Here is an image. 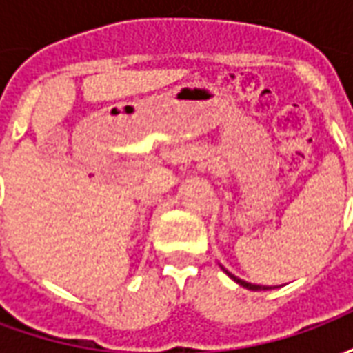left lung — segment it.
Returning a JSON list of instances; mask_svg holds the SVG:
<instances>
[{"label":"left lung","mask_w":353,"mask_h":353,"mask_svg":"<svg viewBox=\"0 0 353 353\" xmlns=\"http://www.w3.org/2000/svg\"><path fill=\"white\" fill-rule=\"evenodd\" d=\"M223 270H225V268H223ZM225 272L229 274L230 278L236 281V283H240V285H244V288H248V289H252V291H265V289H268V288H266V285H255V283H248V281L240 280V278H236V276H232V274H230L229 270H225Z\"/></svg>","instance_id":"1"}]
</instances>
